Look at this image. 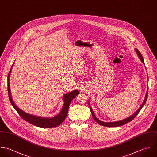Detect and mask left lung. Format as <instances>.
I'll list each match as a JSON object with an SVG mask.
<instances>
[{"label": "left lung", "mask_w": 157, "mask_h": 157, "mask_svg": "<svg viewBox=\"0 0 157 157\" xmlns=\"http://www.w3.org/2000/svg\"><path fill=\"white\" fill-rule=\"evenodd\" d=\"M135 52L139 58V59L141 60V61L142 63H143L144 64V59H143V58L141 55V54L140 53V52L138 51V49L135 48ZM148 89V88H147ZM147 94H148V90H147V92H146V94L145 96V98H144V99L143 101V104H141V105L140 106V107L131 116L128 117V118L124 119V120H120V121H115V122H104V121H102L101 120H99L98 118H96V117L94 115V110H92V107H90V101H89V107H90V111L92 112V117L94 118V121L96 122H97L98 124H99L100 125H103V126H105V127H118V126H121V125H124L126 123L130 122V121H132L138 114V113L140 112V111L141 110V109L143 108V107L144 105L146 102V100H147Z\"/></svg>", "instance_id": "obj_1"}]
</instances>
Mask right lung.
<instances>
[{
	"mask_svg": "<svg viewBox=\"0 0 157 157\" xmlns=\"http://www.w3.org/2000/svg\"><path fill=\"white\" fill-rule=\"evenodd\" d=\"M13 64L12 65L8 75V93L9 99L11 105L16 109V110L17 112L19 115L26 121L29 122V123L32 124L33 125H36L39 127L50 128V127H57L60 125L66 118V116L67 115L69 105L71 101L75 96H76L79 94V91L78 90H75L64 94L63 96V107L61 112H59V113H58V115H56V116L52 118L41 117H38V116L33 115L31 114H29L25 112L24 111L22 110L20 108H19L15 104L11 96V92H10V75Z\"/></svg>",
	"mask_w": 157,
	"mask_h": 157,
	"instance_id": "right-lung-1",
	"label": "right lung"
}]
</instances>
